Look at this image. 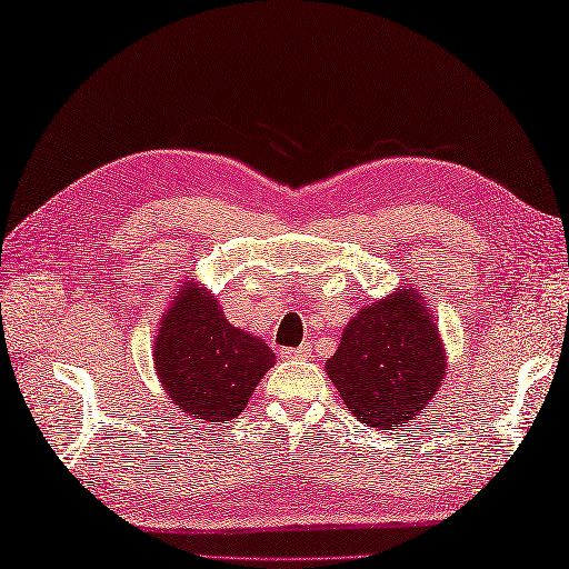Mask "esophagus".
I'll list each match as a JSON object with an SVG mask.
<instances>
[{
	"instance_id": "1",
	"label": "esophagus",
	"mask_w": 569,
	"mask_h": 569,
	"mask_svg": "<svg viewBox=\"0 0 569 569\" xmlns=\"http://www.w3.org/2000/svg\"><path fill=\"white\" fill-rule=\"evenodd\" d=\"M282 357L284 359H297V357L307 359V357H311V345H301V348H287V350H282Z\"/></svg>"
}]
</instances>
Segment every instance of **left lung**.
Segmentation results:
<instances>
[{
  "label": "left lung",
  "instance_id": "obj_1",
  "mask_svg": "<svg viewBox=\"0 0 569 569\" xmlns=\"http://www.w3.org/2000/svg\"><path fill=\"white\" fill-rule=\"evenodd\" d=\"M445 367L437 326L410 289L359 311L326 365L359 422L396 432L435 396Z\"/></svg>",
  "mask_w": 569,
  "mask_h": 569
}]
</instances>
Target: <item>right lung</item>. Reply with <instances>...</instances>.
Masks as SVG:
<instances>
[{"label": "right lung", "instance_id": "add662e5", "mask_svg": "<svg viewBox=\"0 0 569 569\" xmlns=\"http://www.w3.org/2000/svg\"><path fill=\"white\" fill-rule=\"evenodd\" d=\"M274 365L266 342L233 328L217 299L186 287L163 316L154 367L173 403L202 422H229Z\"/></svg>", "mask_w": 569, "mask_h": 569}]
</instances>
